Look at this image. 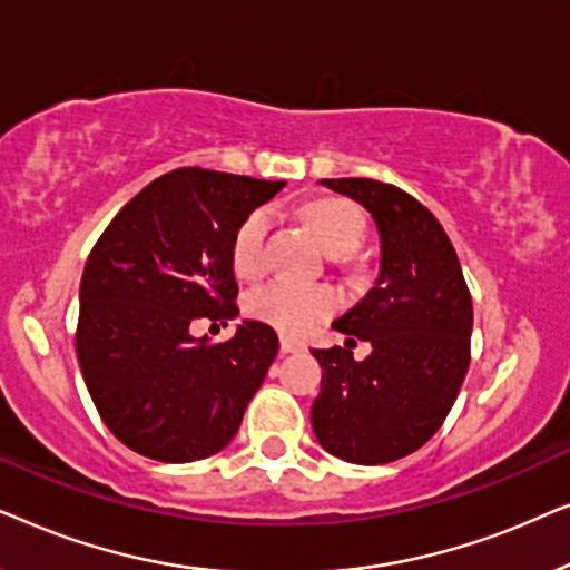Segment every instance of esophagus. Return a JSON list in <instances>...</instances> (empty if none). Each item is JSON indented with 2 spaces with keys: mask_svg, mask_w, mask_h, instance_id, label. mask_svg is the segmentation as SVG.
Returning <instances> with one entry per match:
<instances>
[{
  "mask_svg": "<svg viewBox=\"0 0 570 570\" xmlns=\"http://www.w3.org/2000/svg\"><path fill=\"white\" fill-rule=\"evenodd\" d=\"M279 350H283L285 355L287 353H303L306 345H303V342H298V340H293V337H279Z\"/></svg>",
  "mask_w": 570,
  "mask_h": 570,
  "instance_id": "obj_1",
  "label": "esophagus"
}]
</instances>
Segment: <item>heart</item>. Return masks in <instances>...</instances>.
Wrapping results in <instances>:
<instances>
[{
	"mask_svg": "<svg viewBox=\"0 0 570 570\" xmlns=\"http://www.w3.org/2000/svg\"><path fill=\"white\" fill-rule=\"evenodd\" d=\"M306 223L326 252H350L361 244L365 233V215L350 202L324 199L306 213ZM272 225L269 209H254L244 217L233 236L230 259L240 277H256L264 267V240ZM337 293L326 285L295 283V279H269L254 287L246 298V311L259 322H267L285 334H301L318 318L332 314Z\"/></svg>",
	"mask_w": 570,
	"mask_h": 570,
	"instance_id": "1",
	"label": "heart"
}]
</instances>
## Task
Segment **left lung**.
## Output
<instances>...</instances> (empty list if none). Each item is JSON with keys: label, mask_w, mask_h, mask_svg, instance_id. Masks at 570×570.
<instances>
[{"label": "left lung", "mask_w": 570, "mask_h": 570, "mask_svg": "<svg viewBox=\"0 0 570 570\" xmlns=\"http://www.w3.org/2000/svg\"><path fill=\"white\" fill-rule=\"evenodd\" d=\"M326 189L368 209L379 230V277L334 318L345 347L311 350L322 392L311 425L330 454L386 464L431 441L446 420L470 365L472 298L454 246L407 191L373 178H322ZM372 342L365 362L354 337Z\"/></svg>", "instance_id": "left-lung-1"}]
</instances>
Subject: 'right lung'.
I'll use <instances>...</instances> for the list:
<instances>
[{"label":"right lung","instance_id":"right-lung-1","mask_svg":"<svg viewBox=\"0 0 570 570\" xmlns=\"http://www.w3.org/2000/svg\"><path fill=\"white\" fill-rule=\"evenodd\" d=\"M285 181L178 168L119 209L85 264L77 361L116 439L184 464L223 451L279 342L244 318L228 342L194 337L197 318L238 316L230 246Z\"/></svg>","mask_w":570,"mask_h":570}]
</instances>
